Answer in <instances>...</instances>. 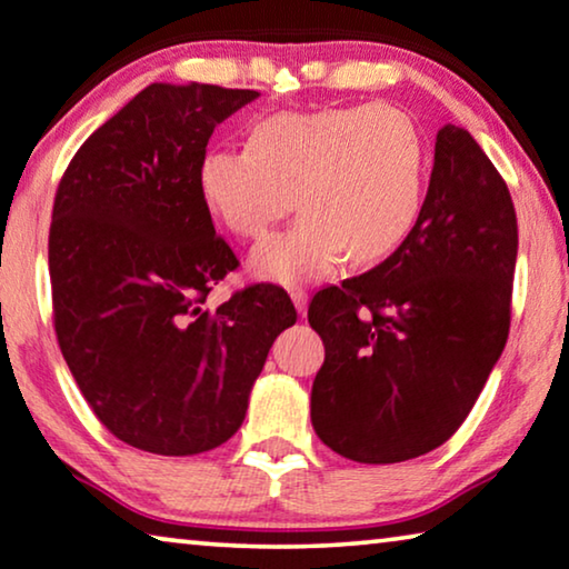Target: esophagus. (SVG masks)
I'll return each instance as SVG.
<instances>
[{
	"instance_id": "obj_1",
	"label": "esophagus",
	"mask_w": 569,
	"mask_h": 569,
	"mask_svg": "<svg viewBox=\"0 0 569 569\" xmlns=\"http://www.w3.org/2000/svg\"><path fill=\"white\" fill-rule=\"evenodd\" d=\"M291 299H293V303H296V311H299L301 317L307 315V303H309V293H307V288H301V286L291 288Z\"/></svg>"
}]
</instances>
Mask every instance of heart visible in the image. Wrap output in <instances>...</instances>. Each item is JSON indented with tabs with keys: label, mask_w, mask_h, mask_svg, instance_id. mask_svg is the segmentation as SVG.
<instances>
[{
	"label": "heart",
	"mask_w": 569,
	"mask_h": 569,
	"mask_svg": "<svg viewBox=\"0 0 569 569\" xmlns=\"http://www.w3.org/2000/svg\"><path fill=\"white\" fill-rule=\"evenodd\" d=\"M426 178L418 126L376 102L270 116L250 147H213L198 167L203 203L237 237L262 239L299 198L301 219L250 260L276 283L322 276L346 250L363 266L389 258L418 227Z\"/></svg>",
	"instance_id": "b5f03b06"
}]
</instances>
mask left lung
I'll use <instances>...</instances> for the list:
<instances>
[{
	"instance_id": "left-lung-1",
	"label": "left lung",
	"mask_w": 569,
	"mask_h": 569,
	"mask_svg": "<svg viewBox=\"0 0 569 569\" xmlns=\"http://www.w3.org/2000/svg\"><path fill=\"white\" fill-rule=\"evenodd\" d=\"M516 254L506 180L469 131L443 126L407 242L309 303L325 342L311 387L322 443L358 463L407 461L446 443L506 348Z\"/></svg>"
}]
</instances>
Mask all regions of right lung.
Returning a JSON list of instances; mask_svg holds the SVG:
<instances>
[{"label": "right lung", "instance_id": "add662e5", "mask_svg": "<svg viewBox=\"0 0 569 569\" xmlns=\"http://www.w3.org/2000/svg\"><path fill=\"white\" fill-rule=\"evenodd\" d=\"M258 98L149 84L61 174L48 231L53 330L79 391L123 441L196 456L237 433L296 309L283 288L208 293L239 260L198 188L213 128Z\"/></svg>", "mask_w": 569, "mask_h": 569}]
</instances>
